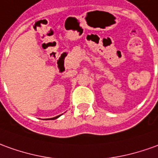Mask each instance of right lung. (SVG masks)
<instances>
[{"mask_svg":"<svg viewBox=\"0 0 158 158\" xmlns=\"http://www.w3.org/2000/svg\"><path fill=\"white\" fill-rule=\"evenodd\" d=\"M59 116H60V115H58V116H56V117H54V118H52V119H56V118H58Z\"/></svg>","mask_w":158,"mask_h":158,"instance_id":"1","label":"right lung"}]
</instances>
